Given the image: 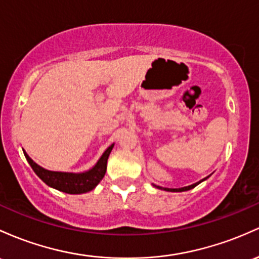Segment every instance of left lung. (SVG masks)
Here are the masks:
<instances>
[{
    "label": "left lung",
    "mask_w": 259,
    "mask_h": 259,
    "mask_svg": "<svg viewBox=\"0 0 259 259\" xmlns=\"http://www.w3.org/2000/svg\"><path fill=\"white\" fill-rule=\"evenodd\" d=\"M206 178H208V177H205V178H204V180H201L200 182L205 181ZM200 182H197V183L192 184V186H188V187H183V188H163V187L156 186V184H153V187H156V188H158V189H163V190H167V192H186V190H189V189L194 188V187H195V186H198V184L200 183Z\"/></svg>",
    "instance_id": "8db88e82"
}]
</instances>
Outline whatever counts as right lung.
I'll use <instances>...</instances> for the list:
<instances>
[{"mask_svg": "<svg viewBox=\"0 0 259 259\" xmlns=\"http://www.w3.org/2000/svg\"><path fill=\"white\" fill-rule=\"evenodd\" d=\"M114 144L110 145L109 147L103 152L101 158L97 161V163L88 169L86 172L81 173H71V172H55V171H48V169L42 168V167L36 164L27 152H24L25 158H27L28 163L35 172L40 180L45 184L55 188L60 192L67 193V194H82V193H87L90 190L95 189L97 184L103 180L104 175L107 171V161L109 157V153L112 151Z\"/></svg>", "mask_w": 259, "mask_h": 259, "instance_id": "obj_1", "label": "right lung"}]
</instances>
